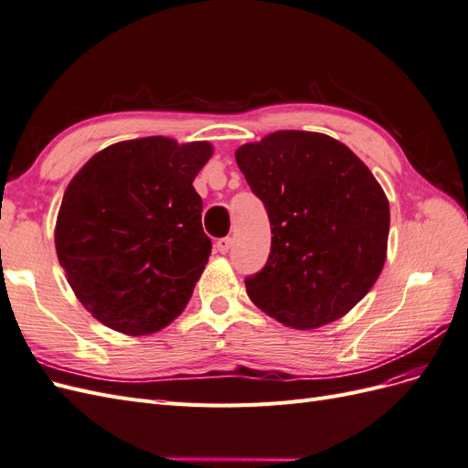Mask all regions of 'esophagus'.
I'll use <instances>...</instances> for the list:
<instances>
[{
    "instance_id": "34e87169",
    "label": "esophagus",
    "mask_w": 468,
    "mask_h": 468,
    "mask_svg": "<svg viewBox=\"0 0 468 468\" xmlns=\"http://www.w3.org/2000/svg\"><path fill=\"white\" fill-rule=\"evenodd\" d=\"M215 248H217L218 253H226L232 248V238H220L218 242L215 244Z\"/></svg>"
}]
</instances>
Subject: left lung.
<instances>
[{"instance_id":"1","label":"left lung","mask_w":468,"mask_h":468,"mask_svg":"<svg viewBox=\"0 0 468 468\" xmlns=\"http://www.w3.org/2000/svg\"><path fill=\"white\" fill-rule=\"evenodd\" d=\"M236 162L273 234L265 267L246 279L251 303L294 330L346 316L387 260L390 208L371 169L339 140L306 131L239 146Z\"/></svg>"}]
</instances>
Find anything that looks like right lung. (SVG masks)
Instances as JSON below:
<instances>
[{
  "instance_id": "1",
  "label": "right lung",
  "mask_w": 468,
  "mask_h": 468,
  "mask_svg": "<svg viewBox=\"0 0 468 468\" xmlns=\"http://www.w3.org/2000/svg\"><path fill=\"white\" fill-rule=\"evenodd\" d=\"M212 152L165 136L124 140L69 181L56 253L78 301L107 328L148 335L187 306L212 246L193 187Z\"/></svg>"
}]
</instances>
